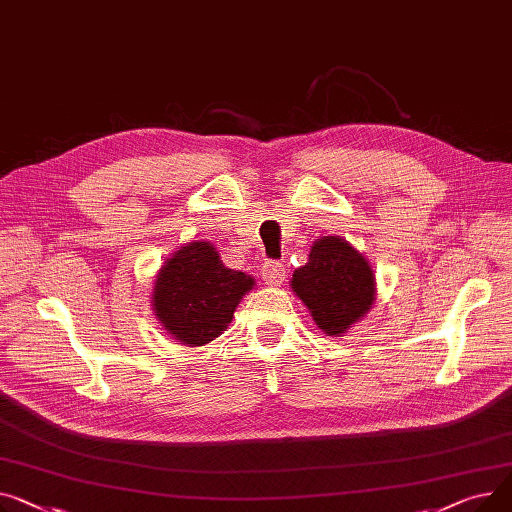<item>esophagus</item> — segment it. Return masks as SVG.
<instances>
[{"mask_svg": "<svg viewBox=\"0 0 512 512\" xmlns=\"http://www.w3.org/2000/svg\"><path fill=\"white\" fill-rule=\"evenodd\" d=\"M262 279L268 283V285H273V287H279L283 281H285V277H287V270H285V266L281 264V262H275V260H268V262H264L262 264Z\"/></svg>", "mask_w": 512, "mask_h": 512, "instance_id": "1", "label": "esophagus"}]
</instances>
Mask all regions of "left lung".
<instances>
[{
    "label": "left lung",
    "mask_w": 512,
    "mask_h": 512,
    "mask_svg": "<svg viewBox=\"0 0 512 512\" xmlns=\"http://www.w3.org/2000/svg\"><path fill=\"white\" fill-rule=\"evenodd\" d=\"M291 289L326 337H343L376 299L374 270L339 235L316 239L308 262L293 273Z\"/></svg>",
    "instance_id": "left-lung-1"
}]
</instances>
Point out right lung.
I'll list each match as a JSON object with an SVG mask.
<instances>
[{"label":"right lung","instance_id":"right-lung-1","mask_svg":"<svg viewBox=\"0 0 512 512\" xmlns=\"http://www.w3.org/2000/svg\"><path fill=\"white\" fill-rule=\"evenodd\" d=\"M252 287L254 277L227 268L213 244L190 242L161 266L150 304L173 339L200 347L223 333Z\"/></svg>","mask_w":512,"mask_h":512}]
</instances>
